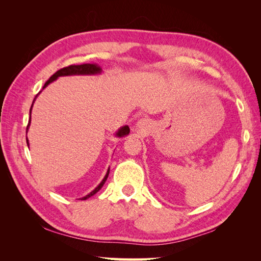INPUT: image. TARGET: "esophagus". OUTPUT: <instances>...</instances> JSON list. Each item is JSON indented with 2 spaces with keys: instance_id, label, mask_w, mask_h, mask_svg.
Segmentation results:
<instances>
[{
  "instance_id": "esophagus-1",
  "label": "esophagus",
  "mask_w": 261,
  "mask_h": 261,
  "mask_svg": "<svg viewBox=\"0 0 261 261\" xmlns=\"http://www.w3.org/2000/svg\"><path fill=\"white\" fill-rule=\"evenodd\" d=\"M145 122H146V120H145V118H143V120H140V121H139V125H140V126H143V125L145 124Z\"/></svg>"
}]
</instances>
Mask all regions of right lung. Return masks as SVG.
<instances>
[{"label": "right lung", "instance_id": "add662e5", "mask_svg": "<svg viewBox=\"0 0 261 261\" xmlns=\"http://www.w3.org/2000/svg\"><path fill=\"white\" fill-rule=\"evenodd\" d=\"M101 70H102V68H101L98 64H96V63H92V64H90V63H87V64L69 65V66H66V67H63V68L59 69L57 73H54V74L49 78V80L45 82V84H44V86H43V88H45L46 86H48L50 83L54 82V81L57 80V78L60 77V76H67V75H92V74H98V73H100ZM31 107H33V106H31ZM30 113H31V108H30ZM29 124H30V120H29V123H28V125H27V129H28ZM26 133H27V132H26ZM128 134H129V127H128V126H123V127L116 133V136H117V137H124V136H126V135H128ZM26 139H27V138H26ZM27 145H29V144H28V139H27ZM109 173H110V170H108L107 175L105 176L103 179H102V181L99 184V186L94 188L90 194H88L87 196L83 197L82 200L88 199L89 197L93 196L94 194L98 193V192L100 191L101 187L103 186V184L106 183V180H107V178H108V176H109Z\"/></svg>", "mask_w": 261, "mask_h": 261}]
</instances>
